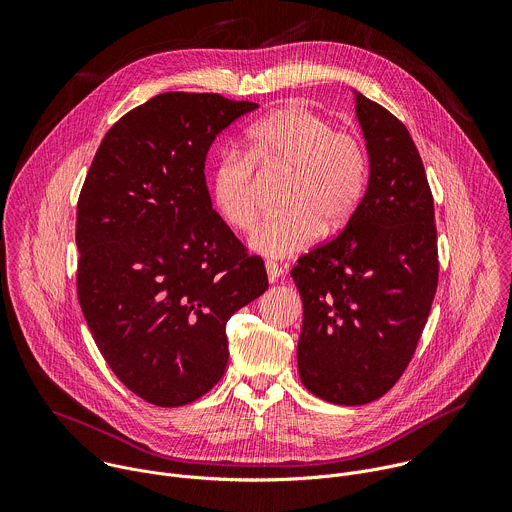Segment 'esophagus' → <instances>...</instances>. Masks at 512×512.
<instances>
[{"mask_svg":"<svg viewBox=\"0 0 512 512\" xmlns=\"http://www.w3.org/2000/svg\"><path fill=\"white\" fill-rule=\"evenodd\" d=\"M265 271H267V279H269V283H273V281H277L281 275H283V269L279 267V265H275V263H265Z\"/></svg>","mask_w":512,"mask_h":512,"instance_id":"34e87169","label":"esophagus"}]
</instances>
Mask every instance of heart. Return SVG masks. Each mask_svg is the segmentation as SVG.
I'll return each instance as SVG.
<instances>
[{
  "label": "heart",
  "instance_id": "heart-1",
  "mask_svg": "<svg viewBox=\"0 0 512 512\" xmlns=\"http://www.w3.org/2000/svg\"><path fill=\"white\" fill-rule=\"evenodd\" d=\"M242 156L218 160L208 178L210 202L223 221L247 231L257 218L253 166L283 172V214L269 216L251 233L247 247L277 261L310 247L318 233L342 227L367 184V152L358 135L332 129L314 111L287 105L255 121L245 135Z\"/></svg>",
  "mask_w": 512,
  "mask_h": 512
}]
</instances>
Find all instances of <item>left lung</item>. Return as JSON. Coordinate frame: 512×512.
I'll return each mask as SVG.
<instances>
[{"label": "left lung", "mask_w": 512, "mask_h": 512, "mask_svg": "<svg viewBox=\"0 0 512 512\" xmlns=\"http://www.w3.org/2000/svg\"><path fill=\"white\" fill-rule=\"evenodd\" d=\"M369 182L344 231L298 259L304 302L298 371L336 405L383 397L403 375L437 287V233L423 162L407 127L352 91Z\"/></svg>", "instance_id": "left-lung-1"}]
</instances>
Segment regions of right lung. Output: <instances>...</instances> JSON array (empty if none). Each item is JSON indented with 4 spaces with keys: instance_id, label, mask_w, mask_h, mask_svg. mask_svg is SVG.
Instances as JSON below:
<instances>
[{
    "instance_id": "1",
    "label": "right lung",
    "mask_w": 512,
    "mask_h": 512,
    "mask_svg": "<svg viewBox=\"0 0 512 512\" xmlns=\"http://www.w3.org/2000/svg\"><path fill=\"white\" fill-rule=\"evenodd\" d=\"M259 105L162 93L103 137L77 208L79 302L117 379L158 407L208 393L229 362L227 322L269 287L212 210V141Z\"/></svg>"
}]
</instances>
